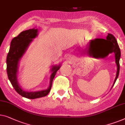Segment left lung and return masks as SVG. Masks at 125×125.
<instances>
[{
	"label": "left lung",
	"mask_w": 125,
	"mask_h": 125,
	"mask_svg": "<svg viewBox=\"0 0 125 125\" xmlns=\"http://www.w3.org/2000/svg\"><path fill=\"white\" fill-rule=\"evenodd\" d=\"M104 51L105 52L106 55L109 53L114 52L115 54V63L117 64V70L116 73V77L115 78L113 84L112 88L115 84L117 78L119 75L120 72V59L121 57V51L119 48L118 44L115 38L111 34H108L106 39H95L94 40H91L90 42V46L88 48V52L90 55L91 53L97 51Z\"/></svg>",
	"instance_id": "left-lung-1"
}]
</instances>
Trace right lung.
Returning <instances> with one entry per match:
<instances>
[{"label":"right lung","mask_w":125,"mask_h":125,"mask_svg":"<svg viewBox=\"0 0 125 125\" xmlns=\"http://www.w3.org/2000/svg\"><path fill=\"white\" fill-rule=\"evenodd\" d=\"M38 35V29H32L20 32L17 37L13 38L10 42L9 52L7 57V72L8 79L13 87L14 90L21 96L28 99H34L46 96L50 93L52 87V81L60 68L59 66H54L51 71L50 77V83L47 90L37 92H27L23 90L19 84L17 78L18 65L20 60L26 51L32 39L35 38Z\"/></svg>","instance_id":"right-lung-1"}]
</instances>
